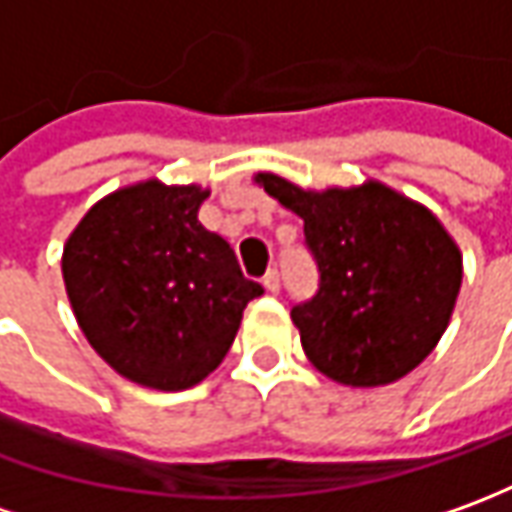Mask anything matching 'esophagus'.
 Returning <instances> with one entry per match:
<instances>
[{
  "label": "esophagus",
  "mask_w": 512,
  "mask_h": 512,
  "mask_svg": "<svg viewBox=\"0 0 512 512\" xmlns=\"http://www.w3.org/2000/svg\"><path fill=\"white\" fill-rule=\"evenodd\" d=\"M264 284V290L267 293H279V287H281V273L279 270H267V276L262 279Z\"/></svg>",
  "instance_id": "34e87169"
}]
</instances>
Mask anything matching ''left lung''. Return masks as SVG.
Listing matches in <instances>:
<instances>
[{"label":"left lung","instance_id":"obj_1","mask_svg":"<svg viewBox=\"0 0 512 512\" xmlns=\"http://www.w3.org/2000/svg\"><path fill=\"white\" fill-rule=\"evenodd\" d=\"M256 183L304 219L318 290L290 315L312 366L344 386H386L420 366L462 284L440 219L380 183L321 194L276 174Z\"/></svg>","mask_w":512,"mask_h":512}]
</instances>
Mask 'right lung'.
Here are the masks:
<instances>
[{
	"label": "right lung",
	"mask_w": 512,
	"mask_h": 512,
	"mask_svg": "<svg viewBox=\"0 0 512 512\" xmlns=\"http://www.w3.org/2000/svg\"><path fill=\"white\" fill-rule=\"evenodd\" d=\"M208 191L137 183L89 208L64 245V284L87 341L118 375L160 392L208 377L262 284L197 219Z\"/></svg>",
	"instance_id": "right-lung-1"
}]
</instances>
